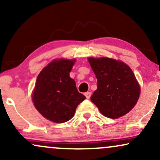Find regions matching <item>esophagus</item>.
I'll return each mask as SVG.
<instances>
[{"instance_id": "obj_1", "label": "esophagus", "mask_w": 160, "mask_h": 160, "mask_svg": "<svg viewBox=\"0 0 160 160\" xmlns=\"http://www.w3.org/2000/svg\"><path fill=\"white\" fill-rule=\"evenodd\" d=\"M85 96H86V98H87V99H89V98H90V96H91V92H86L85 93Z\"/></svg>"}]
</instances>
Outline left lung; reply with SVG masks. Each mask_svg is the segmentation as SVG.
Segmentation results:
<instances>
[{
  "mask_svg": "<svg viewBox=\"0 0 160 160\" xmlns=\"http://www.w3.org/2000/svg\"><path fill=\"white\" fill-rule=\"evenodd\" d=\"M88 60L97 78L92 102L108 118L117 119L128 113L136 104L141 92L132 69L124 62L107 57Z\"/></svg>",
  "mask_w": 160,
  "mask_h": 160,
  "instance_id": "1",
  "label": "left lung"
}]
</instances>
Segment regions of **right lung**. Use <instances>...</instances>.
Segmentation results:
<instances>
[{"instance_id":"add662e5","label":"right lung","mask_w":160,"mask_h":160,"mask_svg":"<svg viewBox=\"0 0 160 160\" xmlns=\"http://www.w3.org/2000/svg\"><path fill=\"white\" fill-rule=\"evenodd\" d=\"M75 61L54 60L37 78L33 102L40 114L52 122L62 123L71 120L78 104L86 98L69 76Z\"/></svg>"}]
</instances>
